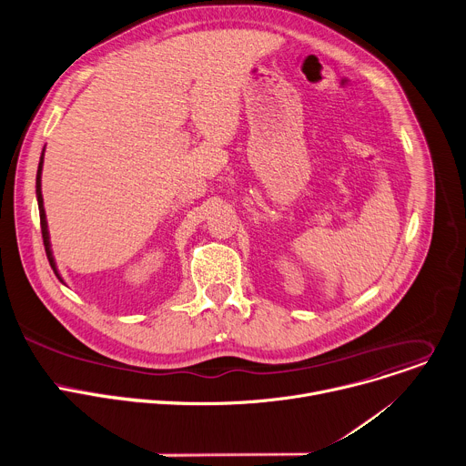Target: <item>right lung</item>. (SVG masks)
Returning <instances> with one entry per match:
<instances>
[{
  "label": "right lung",
  "mask_w": 466,
  "mask_h": 466,
  "mask_svg": "<svg viewBox=\"0 0 466 466\" xmlns=\"http://www.w3.org/2000/svg\"><path fill=\"white\" fill-rule=\"evenodd\" d=\"M40 172H42V157L38 163V172H36V199H38V211H40V229H42V240H44V248H46V255H47V261L51 265V268L56 270V263H54V257H51V249H49V238H47V224H46V213H44V205H42V192H40ZM59 276V274H57Z\"/></svg>",
  "instance_id": "obj_1"
}]
</instances>
